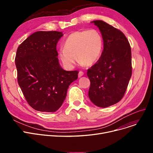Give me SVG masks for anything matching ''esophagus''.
Listing matches in <instances>:
<instances>
[{
	"label": "esophagus",
	"mask_w": 153,
	"mask_h": 153,
	"mask_svg": "<svg viewBox=\"0 0 153 153\" xmlns=\"http://www.w3.org/2000/svg\"><path fill=\"white\" fill-rule=\"evenodd\" d=\"M84 75V72L82 71H79V74H78V77H81Z\"/></svg>",
	"instance_id": "34e87169"
}]
</instances>
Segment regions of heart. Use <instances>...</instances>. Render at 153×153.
Listing matches in <instances>:
<instances>
[{
  "mask_svg": "<svg viewBox=\"0 0 153 153\" xmlns=\"http://www.w3.org/2000/svg\"><path fill=\"white\" fill-rule=\"evenodd\" d=\"M63 47L59 51V56L67 68H74L77 58L82 64L92 65L101 55L103 38L96 29L77 31L68 36Z\"/></svg>",
  "mask_w": 153,
  "mask_h": 153,
  "instance_id": "heart-1",
  "label": "heart"
}]
</instances>
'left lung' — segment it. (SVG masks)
I'll return each instance as SVG.
<instances>
[{"instance_id":"1","label":"left lung","mask_w":153,"mask_h":153,"mask_svg":"<svg viewBox=\"0 0 153 153\" xmlns=\"http://www.w3.org/2000/svg\"><path fill=\"white\" fill-rule=\"evenodd\" d=\"M102 34L103 50L100 59L89 69V97L96 106L105 108L122 99L131 76V52L121 31L102 20L91 22Z\"/></svg>"}]
</instances>
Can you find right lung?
<instances>
[{
  "label": "right lung",
  "instance_id": "1",
  "mask_svg": "<svg viewBox=\"0 0 153 153\" xmlns=\"http://www.w3.org/2000/svg\"><path fill=\"white\" fill-rule=\"evenodd\" d=\"M63 36L56 31H39L19 46L15 56L17 80L29 105L43 112L58 110L79 72L60 66L56 45Z\"/></svg>",
  "mask_w": 153,
  "mask_h": 153
}]
</instances>
